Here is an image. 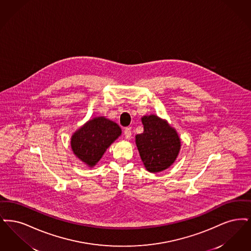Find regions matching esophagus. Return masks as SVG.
Listing matches in <instances>:
<instances>
[{"label":"esophagus","instance_id":"34e87169","mask_svg":"<svg viewBox=\"0 0 251 251\" xmlns=\"http://www.w3.org/2000/svg\"><path fill=\"white\" fill-rule=\"evenodd\" d=\"M125 137H126V140H129V139H131V135H132V133H131V129L130 128H128V127H126V129H125Z\"/></svg>","mask_w":251,"mask_h":251}]
</instances>
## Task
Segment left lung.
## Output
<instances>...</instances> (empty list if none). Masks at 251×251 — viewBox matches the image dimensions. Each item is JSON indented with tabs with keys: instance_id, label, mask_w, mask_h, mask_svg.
Returning a JSON list of instances; mask_svg holds the SVG:
<instances>
[{
	"instance_id": "1",
	"label": "left lung",
	"mask_w": 251,
	"mask_h": 251,
	"mask_svg": "<svg viewBox=\"0 0 251 251\" xmlns=\"http://www.w3.org/2000/svg\"><path fill=\"white\" fill-rule=\"evenodd\" d=\"M143 132L135 142L145 169L153 174L162 172L175 163L181 149V139L168 121L155 114L142 117Z\"/></svg>"
}]
</instances>
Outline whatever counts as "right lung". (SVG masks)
Instances as JSON below:
<instances>
[{"mask_svg": "<svg viewBox=\"0 0 251 251\" xmlns=\"http://www.w3.org/2000/svg\"><path fill=\"white\" fill-rule=\"evenodd\" d=\"M122 134L120 126L105 116L87 121L71 136V149L88 167H95L109 146Z\"/></svg>", "mask_w": 251, "mask_h": 251, "instance_id": "obj_1", "label": "right lung"}]
</instances>
